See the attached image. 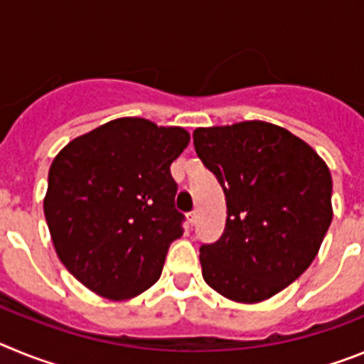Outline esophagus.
Returning <instances> with one entry per match:
<instances>
[{"mask_svg": "<svg viewBox=\"0 0 364 364\" xmlns=\"http://www.w3.org/2000/svg\"><path fill=\"white\" fill-rule=\"evenodd\" d=\"M195 222H197V213H195V211H191V213H188V224L189 226H193Z\"/></svg>", "mask_w": 364, "mask_h": 364, "instance_id": "esophagus-1", "label": "esophagus"}]
</instances>
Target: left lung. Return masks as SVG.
<instances>
[{
	"label": "left lung",
	"instance_id": "1",
	"mask_svg": "<svg viewBox=\"0 0 364 364\" xmlns=\"http://www.w3.org/2000/svg\"><path fill=\"white\" fill-rule=\"evenodd\" d=\"M198 159L226 195L220 239L202 244V277L244 304L266 301L306 272L332 222V175L304 140L268 122L193 131Z\"/></svg>",
	"mask_w": 364,
	"mask_h": 364
}]
</instances>
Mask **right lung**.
Listing matches in <instances>:
<instances>
[{"label": "right lung", "instance_id": "add662e5", "mask_svg": "<svg viewBox=\"0 0 364 364\" xmlns=\"http://www.w3.org/2000/svg\"><path fill=\"white\" fill-rule=\"evenodd\" d=\"M188 144L182 127L117 118L56 154L45 218L63 266L91 291L125 301L160 279L184 220L169 167Z\"/></svg>", "mask_w": 364, "mask_h": 364}]
</instances>
